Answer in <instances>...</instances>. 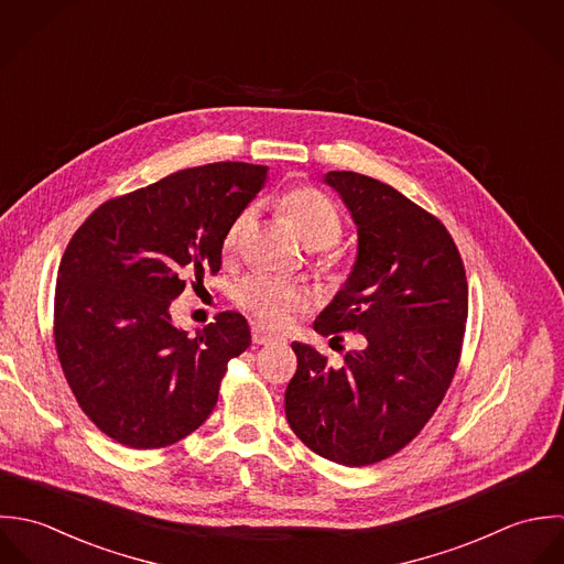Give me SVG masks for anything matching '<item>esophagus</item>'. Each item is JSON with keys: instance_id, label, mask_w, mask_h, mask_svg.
<instances>
[{"instance_id": "esophagus-1", "label": "esophagus", "mask_w": 564, "mask_h": 564, "mask_svg": "<svg viewBox=\"0 0 564 564\" xmlns=\"http://www.w3.org/2000/svg\"><path fill=\"white\" fill-rule=\"evenodd\" d=\"M279 336L276 334H270L268 329H263V327H252V341L254 344H263V346H268V344H274V341H279Z\"/></svg>"}]
</instances>
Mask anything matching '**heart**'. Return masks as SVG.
Returning <instances> with one entry per match:
<instances>
[{
	"label": "heart",
	"mask_w": 564,
	"mask_h": 564,
	"mask_svg": "<svg viewBox=\"0 0 564 564\" xmlns=\"http://www.w3.org/2000/svg\"><path fill=\"white\" fill-rule=\"evenodd\" d=\"M279 209L290 218L301 241L310 250H325L338 243L344 230V218L338 207L314 187H296L281 196ZM254 207H246L237 214L226 230V254L235 252L254 223ZM237 303L270 327H283L290 318L307 305V296L288 283L268 276H248L237 285Z\"/></svg>",
	"instance_id": "heart-1"
}]
</instances>
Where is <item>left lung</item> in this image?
<instances>
[{"instance_id":"8db88e82","label":"left lung","mask_w":564,"mask_h":564,"mask_svg":"<svg viewBox=\"0 0 564 564\" xmlns=\"http://www.w3.org/2000/svg\"><path fill=\"white\" fill-rule=\"evenodd\" d=\"M323 181L357 226V257L314 329L332 339L357 332L364 346L332 364L294 341L285 416L314 453L366 466L403 449L441 405L459 361L468 285L438 218L357 172Z\"/></svg>"}]
</instances>
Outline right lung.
<instances>
[{
  "label": "right lung",
  "mask_w": 564,
  "mask_h": 564,
  "mask_svg": "<svg viewBox=\"0 0 564 564\" xmlns=\"http://www.w3.org/2000/svg\"><path fill=\"white\" fill-rule=\"evenodd\" d=\"M265 178V165L235 161L181 170L98 207L63 252L56 352L83 412L119 445L159 449L198 430L228 359L250 346L241 314L187 336L170 305L185 274L220 270L226 230Z\"/></svg>",
  "instance_id": "right-lung-1"
}]
</instances>
